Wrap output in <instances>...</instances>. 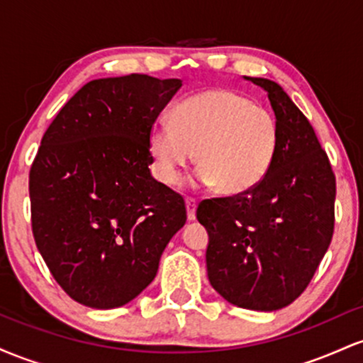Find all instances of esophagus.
<instances>
[{"label": "esophagus", "instance_id": "obj_1", "mask_svg": "<svg viewBox=\"0 0 363 363\" xmlns=\"http://www.w3.org/2000/svg\"><path fill=\"white\" fill-rule=\"evenodd\" d=\"M186 210H187V220H189V222L196 220V199L186 198Z\"/></svg>", "mask_w": 363, "mask_h": 363}]
</instances>
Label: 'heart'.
<instances>
[{"mask_svg": "<svg viewBox=\"0 0 363 363\" xmlns=\"http://www.w3.org/2000/svg\"><path fill=\"white\" fill-rule=\"evenodd\" d=\"M170 123L148 133L153 174L165 186L181 181L196 153L199 182L223 194H242L264 179L277 155V121L234 90L186 99L170 112Z\"/></svg>", "mask_w": 363, "mask_h": 363, "instance_id": "1", "label": "heart"}]
</instances>
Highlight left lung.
<instances>
[{"label":"left lung","mask_w":363,"mask_h":363,"mask_svg":"<svg viewBox=\"0 0 363 363\" xmlns=\"http://www.w3.org/2000/svg\"><path fill=\"white\" fill-rule=\"evenodd\" d=\"M268 94L278 126L277 155L247 193L199 203L210 235L211 286L237 307L278 311L307 289L335 232L336 179L301 109L278 83L245 77Z\"/></svg>","instance_id":"1"}]
</instances>
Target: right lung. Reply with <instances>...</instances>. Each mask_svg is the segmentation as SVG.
Instances as JSON below:
<instances>
[{"label": "right lung", "instance_id": "obj_1", "mask_svg": "<svg viewBox=\"0 0 363 363\" xmlns=\"http://www.w3.org/2000/svg\"><path fill=\"white\" fill-rule=\"evenodd\" d=\"M181 86L138 73L91 80L44 133L28 176L32 232L54 280L83 306L138 297L184 227L182 196L148 169V133Z\"/></svg>", "mask_w": 363, "mask_h": 363}]
</instances>
